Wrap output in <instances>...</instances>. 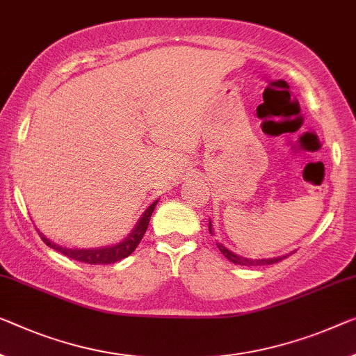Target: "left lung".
I'll return each mask as SVG.
<instances>
[{
    "mask_svg": "<svg viewBox=\"0 0 356 356\" xmlns=\"http://www.w3.org/2000/svg\"><path fill=\"white\" fill-rule=\"evenodd\" d=\"M209 231L213 235V224L211 221H209ZM218 248H220L221 253L226 256V258L234 262V264H238V266H267V264H275V262H280L282 259H285L286 256H278V258H266V259H248V258H243V256L240 254H235L234 251H231L229 248L224 247L222 243H216Z\"/></svg>",
    "mask_w": 356,
    "mask_h": 356,
    "instance_id": "8db88e82",
    "label": "left lung"
}]
</instances>
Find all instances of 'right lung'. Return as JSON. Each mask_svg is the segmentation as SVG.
<instances>
[{
	"label": "right lung",
	"instance_id": "right-lung-1",
	"mask_svg": "<svg viewBox=\"0 0 356 356\" xmlns=\"http://www.w3.org/2000/svg\"><path fill=\"white\" fill-rule=\"evenodd\" d=\"M157 202L154 200L152 204L147 207V209L143 211V215L140 216L138 222L135 224V227L132 229L127 237L121 242H118L116 245H108V247H100V248H67L62 247V245H57L49 240L44 234L40 232L42 242H44L47 247L54 248L58 253H62L65 256H68L71 259H76L79 262H87V264H113V262H118L124 258H127L135 251V248L138 247V243L143 238V235L147 229V224H149L151 215L154 211Z\"/></svg>",
	"mask_w": 356,
	"mask_h": 356
}]
</instances>
